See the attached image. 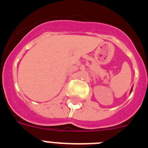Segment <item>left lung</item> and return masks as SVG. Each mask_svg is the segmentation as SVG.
I'll return each instance as SVG.
<instances>
[{
	"instance_id": "left-lung-1",
	"label": "left lung",
	"mask_w": 148,
	"mask_h": 148,
	"mask_svg": "<svg viewBox=\"0 0 148 148\" xmlns=\"http://www.w3.org/2000/svg\"><path fill=\"white\" fill-rule=\"evenodd\" d=\"M131 92H132V90H131Z\"/></svg>"
}]
</instances>
